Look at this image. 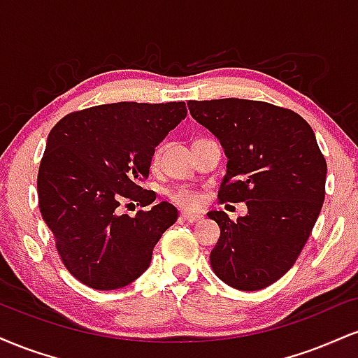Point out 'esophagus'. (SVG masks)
Here are the masks:
<instances>
[{
  "label": "esophagus",
  "instance_id": "1",
  "mask_svg": "<svg viewBox=\"0 0 358 358\" xmlns=\"http://www.w3.org/2000/svg\"><path fill=\"white\" fill-rule=\"evenodd\" d=\"M182 219L190 222V224H193V222H200L202 220V215L200 213H188V212H183L182 213Z\"/></svg>",
  "mask_w": 358,
  "mask_h": 358
}]
</instances>
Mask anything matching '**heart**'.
Segmentation results:
<instances>
[{
  "label": "heart",
  "mask_w": 358,
  "mask_h": 358,
  "mask_svg": "<svg viewBox=\"0 0 358 358\" xmlns=\"http://www.w3.org/2000/svg\"><path fill=\"white\" fill-rule=\"evenodd\" d=\"M162 151H163V145H158L153 151H151L150 165L153 168L158 166L159 159H162ZM168 199L182 208H195L199 207L200 202H202V195H200V192L190 187L171 188V190L168 192Z\"/></svg>",
  "instance_id": "b5f03b06"
}]
</instances>
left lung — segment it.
<instances>
[{
	"mask_svg": "<svg viewBox=\"0 0 358 358\" xmlns=\"http://www.w3.org/2000/svg\"><path fill=\"white\" fill-rule=\"evenodd\" d=\"M188 109L229 158L219 200L248 205L236 222L208 212L220 227L213 273L241 291L268 287L293 268L322 210L327 162L313 129L294 110L262 101H190Z\"/></svg>",
	"mask_w": 358,
	"mask_h": 358,
	"instance_id": "left-lung-1",
	"label": "left lung"
}]
</instances>
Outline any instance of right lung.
<instances>
[{
    "label": "right lung",
    "instance_id": "add662e5",
    "mask_svg": "<svg viewBox=\"0 0 358 358\" xmlns=\"http://www.w3.org/2000/svg\"><path fill=\"white\" fill-rule=\"evenodd\" d=\"M187 116L185 102H116L76 110L52 127L38 168V205L65 268L92 289H119L148 269L178 212L162 202L131 217L122 202L153 203L143 190L150 156Z\"/></svg>",
    "mask_w": 358,
    "mask_h": 358
}]
</instances>
